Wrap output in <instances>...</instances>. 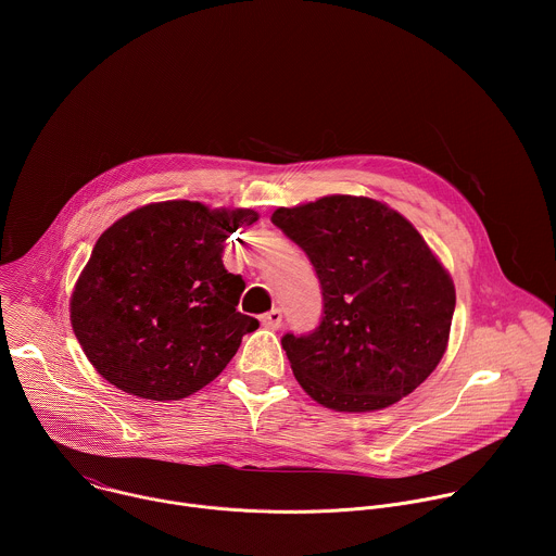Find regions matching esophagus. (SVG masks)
<instances>
[{"label":"esophagus","mask_w":556,"mask_h":556,"mask_svg":"<svg viewBox=\"0 0 556 556\" xmlns=\"http://www.w3.org/2000/svg\"><path fill=\"white\" fill-rule=\"evenodd\" d=\"M260 321H262V326H264V328H268V330H277V328L281 326V321H283L281 309H279V307H273L270 312H266V314H262V316H260Z\"/></svg>","instance_id":"34e87169"}]
</instances>
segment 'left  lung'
Here are the masks:
<instances>
[{"instance_id":"left-lung-1","label":"left lung","mask_w":556,"mask_h":556,"mask_svg":"<svg viewBox=\"0 0 556 556\" xmlns=\"http://www.w3.org/2000/svg\"><path fill=\"white\" fill-rule=\"evenodd\" d=\"M273 224L309 260L324 312L281 345L299 384L337 412H376L438 367L455 288L422 235L393 208L352 195L277 208Z\"/></svg>"}]
</instances>
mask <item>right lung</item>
<instances>
[{
    "instance_id": "add662e5",
    "label": "right lung",
    "mask_w": 556,
    "mask_h": 556,
    "mask_svg": "<svg viewBox=\"0 0 556 556\" xmlns=\"http://www.w3.org/2000/svg\"><path fill=\"white\" fill-rule=\"evenodd\" d=\"M251 208L147 204L112 224L72 294V328L97 371L147 401H180L208 384L260 321L237 312L242 275L224 268L228 235Z\"/></svg>"
}]
</instances>
